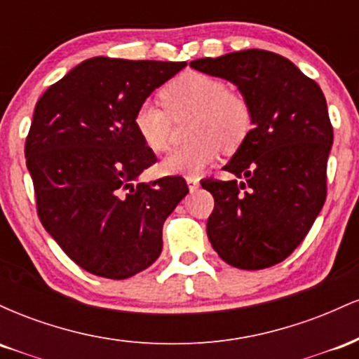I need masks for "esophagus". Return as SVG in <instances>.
<instances>
[{"label":"esophagus","instance_id":"obj_1","mask_svg":"<svg viewBox=\"0 0 359 359\" xmlns=\"http://www.w3.org/2000/svg\"><path fill=\"white\" fill-rule=\"evenodd\" d=\"M185 180H187L189 191H191V192H194L197 187H199V179H197V177H187Z\"/></svg>","mask_w":359,"mask_h":359}]
</instances>
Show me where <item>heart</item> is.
Listing matches in <instances>:
<instances>
[{"instance_id": "1", "label": "heart", "mask_w": 359, "mask_h": 359, "mask_svg": "<svg viewBox=\"0 0 359 359\" xmlns=\"http://www.w3.org/2000/svg\"><path fill=\"white\" fill-rule=\"evenodd\" d=\"M162 101L145 100L133 113V126L143 143L154 151L170 147L172 116L192 111L187 133L192 140L172 150L162 162L167 174L194 177L209 167L221 148L234 150L253 126V108L240 89L228 88L219 77L185 72L162 89Z\"/></svg>"}]
</instances>
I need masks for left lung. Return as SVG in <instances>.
<instances>
[{
	"instance_id": "8db88e82",
	"label": "left lung",
	"mask_w": 359,
	"mask_h": 359,
	"mask_svg": "<svg viewBox=\"0 0 359 359\" xmlns=\"http://www.w3.org/2000/svg\"><path fill=\"white\" fill-rule=\"evenodd\" d=\"M196 71L238 86L253 108V130L224 165L241 180L205 179L214 209L208 236L241 270L283 262L307 236L327 194L332 125L316 81L269 50L191 62Z\"/></svg>"
}]
</instances>
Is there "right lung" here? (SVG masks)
I'll return each mask as SVG.
<instances>
[{"label": "right lung", "mask_w": 359, "mask_h": 359, "mask_svg": "<svg viewBox=\"0 0 359 359\" xmlns=\"http://www.w3.org/2000/svg\"><path fill=\"white\" fill-rule=\"evenodd\" d=\"M185 62L93 57L43 93L25 143L40 222L89 273L125 280L162 253L167 216L187 196L179 175L138 182L156 156L133 113Z\"/></svg>", "instance_id": "add662e5"}]
</instances>
